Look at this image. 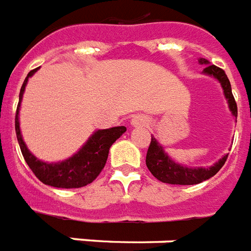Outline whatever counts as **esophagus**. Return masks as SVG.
Masks as SVG:
<instances>
[{
    "label": "esophagus",
    "mask_w": 251,
    "mask_h": 251,
    "mask_svg": "<svg viewBox=\"0 0 251 251\" xmlns=\"http://www.w3.org/2000/svg\"><path fill=\"white\" fill-rule=\"evenodd\" d=\"M146 124H148V120H146L144 116L138 115L132 119V126H133V127H145Z\"/></svg>",
    "instance_id": "obj_1"
}]
</instances>
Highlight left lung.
Listing matches in <instances>:
<instances>
[{
  "mask_svg": "<svg viewBox=\"0 0 251 251\" xmlns=\"http://www.w3.org/2000/svg\"><path fill=\"white\" fill-rule=\"evenodd\" d=\"M200 62L208 65V62L206 59H200ZM203 74L214 76L215 79L219 80L222 87H223L224 96L228 100L230 111L237 119V103L234 101L230 83L224 70L216 67L215 65H208L203 69ZM227 158L228 155H224L218 163L208 168L186 167V166H181V164L174 162L167 154L164 153V150L158 144L157 140L151 137L149 149H148V153H146V166L149 168V171L153 174L154 177H157L162 182L176 184V185H193V184H200V182L205 181V180L216 175L220 168L224 166Z\"/></svg>",
  "mask_w": 251,
  "mask_h": 251,
  "instance_id": "obj_1",
  "label": "left lung"
}]
</instances>
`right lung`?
<instances>
[{"instance_id":"right-lung-1","label":"right lung","mask_w":251,"mask_h":251,"mask_svg":"<svg viewBox=\"0 0 251 251\" xmlns=\"http://www.w3.org/2000/svg\"><path fill=\"white\" fill-rule=\"evenodd\" d=\"M39 69L32 70L28 72L27 77L24 80L23 85L19 93V103L17 107L15 114V132H17L18 142L21 146L22 154L24 159L35 174V176L41 182L46 185L55 186V188H81L88 184H91L96 180L106 164V160L109 157L110 146L127 131V128L120 126V127L109 128V129H101L92 135V137L87 141V144L71 157L61 163H45L31 154L27 149V146L23 142L21 135V128H19V106H21L22 97H23L24 88L28 81V77H31Z\"/></svg>"}]
</instances>
